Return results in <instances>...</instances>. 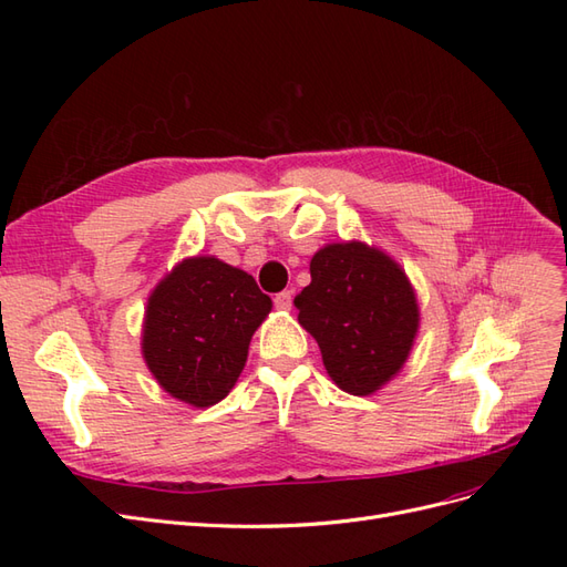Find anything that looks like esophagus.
Instances as JSON below:
<instances>
[{
    "label": "esophagus",
    "mask_w": 567,
    "mask_h": 567,
    "mask_svg": "<svg viewBox=\"0 0 567 567\" xmlns=\"http://www.w3.org/2000/svg\"><path fill=\"white\" fill-rule=\"evenodd\" d=\"M274 305H277V310H290V307H293V293H290V290H281V293L274 296Z\"/></svg>",
    "instance_id": "obj_1"
}]
</instances>
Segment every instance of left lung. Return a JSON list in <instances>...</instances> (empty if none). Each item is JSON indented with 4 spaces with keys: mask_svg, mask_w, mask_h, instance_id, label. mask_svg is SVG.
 Wrapping results in <instances>:
<instances>
[{
    "mask_svg": "<svg viewBox=\"0 0 567 567\" xmlns=\"http://www.w3.org/2000/svg\"><path fill=\"white\" fill-rule=\"evenodd\" d=\"M296 298L298 321L321 350L331 381L357 398L379 392L414 348L421 310L406 271L364 241L329 244Z\"/></svg>",
    "mask_w": 567,
    "mask_h": 567,
    "instance_id": "obj_1",
    "label": "left lung"
}]
</instances>
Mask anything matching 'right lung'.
Returning <instances> with one entry per match:
<instances>
[{
	"instance_id": "right-lung-1",
	"label": "right lung",
	"mask_w": 567,
	"mask_h": 567,
	"mask_svg": "<svg viewBox=\"0 0 567 567\" xmlns=\"http://www.w3.org/2000/svg\"><path fill=\"white\" fill-rule=\"evenodd\" d=\"M271 298L248 271L215 255L184 257L151 290L142 354L156 383L196 409L225 400Z\"/></svg>"
}]
</instances>
